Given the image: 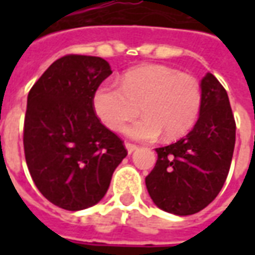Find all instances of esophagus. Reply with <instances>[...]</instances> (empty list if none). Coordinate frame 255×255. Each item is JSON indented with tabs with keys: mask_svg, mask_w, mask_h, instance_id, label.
Masks as SVG:
<instances>
[{
	"mask_svg": "<svg viewBox=\"0 0 255 255\" xmlns=\"http://www.w3.org/2000/svg\"><path fill=\"white\" fill-rule=\"evenodd\" d=\"M126 149H127L128 154H131V153H133L135 150L138 149V146L133 143H129V142H126Z\"/></svg>",
	"mask_w": 255,
	"mask_h": 255,
	"instance_id": "esophagus-1",
	"label": "esophagus"
}]
</instances>
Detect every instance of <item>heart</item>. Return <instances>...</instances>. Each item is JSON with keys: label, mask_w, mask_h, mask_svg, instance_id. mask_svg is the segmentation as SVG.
I'll list each match as a JSON object with an SVG mask.
<instances>
[{"label": "heart", "mask_w": 255, "mask_h": 255, "mask_svg": "<svg viewBox=\"0 0 255 255\" xmlns=\"http://www.w3.org/2000/svg\"><path fill=\"white\" fill-rule=\"evenodd\" d=\"M202 105V89L197 79L164 65H142L124 73L122 86L102 83L93 95L101 122L113 131L139 113L144 116L126 128L128 136L154 140L161 133L176 139L187 133Z\"/></svg>", "instance_id": "b5f03b06"}]
</instances>
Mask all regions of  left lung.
<instances>
[{
	"instance_id": "left-lung-1",
	"label": "left lung",
	"mask_w": 255,
	"mask_h": 255,
	"mask_svg": "<svg viewBox=\"0 0 255 255\" xmlns=\"http://www.w3.org/2000/svg\"><path fill=\"white\" fill-rule=\"evenodd\" d=\"M202 105L191 131L155 149L157 162L146 176L153 202L177 216L198 213L219 195L230 172L236 124L225 89L212 73L201 82Z\"/></svg>"
}]
</instances>
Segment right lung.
<instances>
[{
  "label": "right lung",
  "mask_w": 255,
  "mask_h": 255,
  "mask_svg": "<svg viewBox=\"0 0 255 255\" xmlns=\"http://www.w3.org/2000/svg\"><path fill=\"white\" fill-rule=\"evenodd\" d=\"M112 73L101 57L68 54L47 68L27 98L25 162L47 201L65 210L98 203L127 155L123 140L101 123L93 95Z\"/></svg>",
  "instance_id": "1"
}]
</instances>
